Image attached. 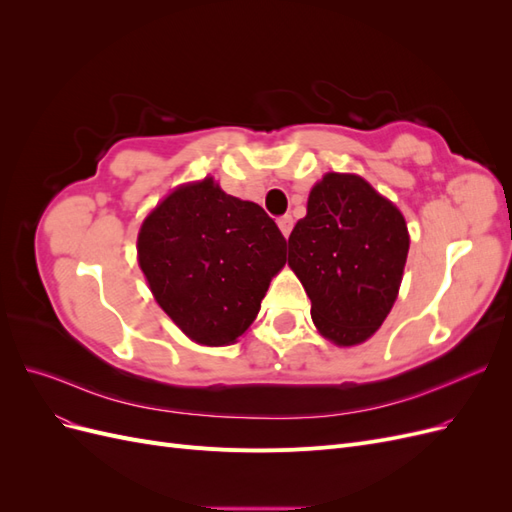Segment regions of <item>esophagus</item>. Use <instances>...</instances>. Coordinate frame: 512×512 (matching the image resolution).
Segmentation results:
<instances>
[{
	"instance_id": "34e87169",
	"label": "esophagus",
	"mask_w": 512,
	"mask_h": 512,
	"mask_svg": "<svg viewBox=\"0 0 512 512\" xmlns=\"http://www.w3.org/2000/svg\"><path fill=\"white\" fill-rule=\"evenodd\" d=\"M277 226H280V230H282V235L288 239L290 237V232H292V226H294V220H292V215H282L280 220H277Z\"/></svg>"
}]
</instances>
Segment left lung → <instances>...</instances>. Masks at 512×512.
<instances>
[{"instance_id":"1","label":"left lung","mask_w":512,"mask_h":512,"mask_svg":"<svg viewBox=\"0 0 512 512\" xmlns=\"http://www.w3.org/2000/svg\"><path fill=\"white\" fill-rule=\"evenodd\" d=\"M410 237L404 215L356 175H324L288 237V265L337 346L374 335L397 299Z\"/></svg>"}]
</instances>
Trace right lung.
<instances>
[{"label": "right lung", "instance_id": "obj_1", "mask_svg": "<svg viewBox=\"0 0 512 512\" xmlns=\"http://www.w3.org/2000/svg\"><path fill=\"white\" fill-rule=\"evenodd\" d=\"M138 265L185 335L224 346L256 318L271 277L286 265V239L265 209L203 179L149 213Z\"/></svg>", "mask_w": 512, "mask_h": 512}]
</instances>
